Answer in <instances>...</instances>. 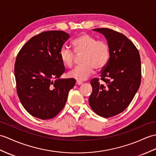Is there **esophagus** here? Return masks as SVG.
Segmentation results:
<instances>
[{
	"mask_svg": "<svg viewBox=\"0 0 156 156\" xmlns=\"http://www.w3.org/2000/svg\"><path fill=\"white\" fill-rule=\"evenodd\" d=\"M76 85H81L82 84V82L81 81H79V80H77L76 82Z\"/></svg>",
	"mask_w": 156,
	"mask_h": 156,
	"instance_id": "obj_1",
	"label": "esophagus"
}]
</instances>
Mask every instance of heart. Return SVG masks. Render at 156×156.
Returning <instances> with one entry per match:
<instances>
[{"instance_id":"heart-1","label":"heart","mask_w":156,"mask_h":156,"mask_svg":"<svg viewBox=\"0 0 156 156\" xmlns=\"http://www.w3.org/2000/svg\"><path fill=\"white\" fill-rule=\"evenodd\" d=\"M74 51L83 54V64L76 67L69 72V76L77 80H85L91 76L94 68L101 70L106 66L110 59V50L108 43L97 39L88 34H82L72 42ZM68 47L63 46L60 50V58L65 66L74 65L76 54Z\"/></svg>"}]
</instances>
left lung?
Segmentation results:
<instances>
[{
	"instance_id": "left-lung-1",
	"label": "left lung",
	"mask_w": 156,
	"mask_h": 156,
	"mask_svg": "<svg viewBox=\"0 0 156 156\" xmlns=\"http://www.w3.org/2000/svg\"><path fill=\"white\" fill-rule=\"evenodd\" d=\"M93 30L102 34L110 46V56L98 78L90 84L92 92L89 104L93 111L104 118L121 113L131 103L141 83V60L138 50L125 35L109 28Z\"/></svg>"
}]
</instances>
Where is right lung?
<instances>
[{
  "label": "right lung",
  "instance_id": "right-lung-1",
  "mask_svg": "<svg viewBox=\"0 0 156 156\" xmlns=\"http://www.w3.org/2000/svg\"><path fill=\"white\" fill-rule=\"evenodd\" d=\"M69 38L64 31L43 32L29 40L18 54L14 64L16 91L22 105L32 116L55 117L76 84L74 78H60L65 71L60 50Z\"/></svg>",
  "mask_w": 156,
  "mask_h": 156
}]
</instances>
